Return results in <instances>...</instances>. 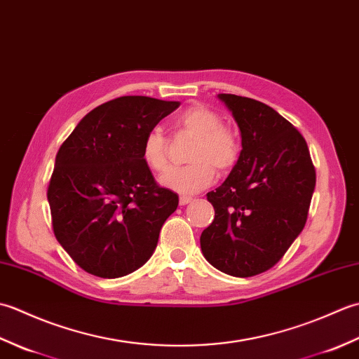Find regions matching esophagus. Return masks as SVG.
I'll use <instances>...</instances> for the list:
<instances>
[{
	"mask_svg": "<svg viewBox=\"0 0 359 359\" xmlns=\"http://www.w3.org/2000/svg\"><path fill=\"white\" fill-rule=\"evenodd\" d=\"M193 201H194L193 197H189V196H180L179 203H180V205H188V203H191Z\"/></svg>",
	"mask_w": 359,
	"mask_h": 359,
	"instance_id": "obj_1",
	"label": "esophagus"
}]
</instances>
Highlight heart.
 I'll return each instance as SVG.
<instances>
[{
  "label": "heart",
  "instance_id": "b5f03b06",
  "mask_svg": "<svg viewBox=\"0 0 359 359\" xmlns=\"http://www.w3.org/2000/svg\"><path fill=\"white\" fill-rule=\"evenodd\" d=\"M175 129L196 137L187 156L191 163L168 171L160 179L165 188L180 194L197 193L215 180L216 170L226 172L238 163L241 140L224 126L217 112L203 106H189L175 120ZM142 160L154 172H163L170 166V143L158 128L149 129L143 137Z\"/></svg>",
  "mask_w": 359,
  "mask_h": 359
}]
</instances>
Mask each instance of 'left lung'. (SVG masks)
Instances as JSON below:
<instances>
[{
  "label": "left lung",
  "mask_w": 359,
  "mask_h": 359,
  "mask_svg": "<svg viewBox=\"0 0 359 359\" xmlns=\"http://www.w3.org/2000/svg\"><path fill=\"white\" fill-rule=\"evenodd\" d=\"M241 129L238 163L207 199L215 220L201 236L205 259L236 278L276 265L307 222L316 172L307 142L253 98L219 94Z\"/></svg>",
  "instance_id": "obj_1"
}]
</instances>
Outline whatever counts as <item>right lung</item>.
<instances>
[{
    "mask_svg": "<svg viewBox=\"0 0 359 359\" xmlns=\"http://www.w3.org/2000/svg\"><path fill=\"white\" fill-rule=\"evenodd\" d=\"M125 95L86 114L60 147L48 187L57 241L80 269L114 279L135 271L157 247L179 205L142 160L149 129L179 108Z\"/></svg>",
    "mask_w": 359,
    "mask_h": 359,
    "instance_id": "1",
    "label": "right lung"
}]
</instances>
